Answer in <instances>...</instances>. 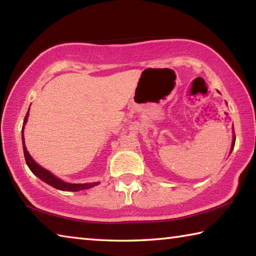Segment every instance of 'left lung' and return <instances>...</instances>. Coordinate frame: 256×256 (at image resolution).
<instances>
[{
	"instance_id": "1",
	"label": "left lung",
	"mask_w": 256,
	"mask_h": 256,
	"mask_svg": "<svg viewBox=\"0 0 256 256\" xmlns=\"http://www.w3.org/2000/svg\"><path fill=\"white\" fill-rule=\"evenodd\" d=\"M235 141H236V138H235V134H234V138H232V148H230V154L234 149V146H235Z\"/></svg>"
}]
</instances>
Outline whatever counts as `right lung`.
I'll return each mask as SVG.
<instances>
[{"label": "right lung", "mask_w": 256, "mask_h": 256, "mask_svg": "<svg viewBox=\"0 0 256 256\" xmlns=\"http://www.w3.org/2000/svg\"><path fill=\"white\" fill-rule=\"evenodd\" d=\"M30 108V107H29ZM28 116H29V110L27 112V114L24 116V126H22V146H24V159L26 162H27L29 170H32L34 175H36L38 178H40L42 182H45L53 188H58L60 190H71V192H78V190H86L90 188H94V186L98 185L99 183H86V184H71V183H66L62 180H60L58 177H56L55 175L52 174L50 172H48L45 168H42L34 160L32 159V156L29 154L27 151V148H26L24 144V125L28 120Z\"/></svg>", "instance_id": "right-lung-1"}]
</instances>
